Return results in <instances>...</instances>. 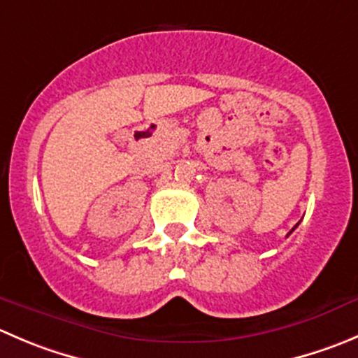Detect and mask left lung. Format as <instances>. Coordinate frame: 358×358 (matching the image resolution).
I'll use <instances>...</instances> for the list:
<instances>
[{"mask_svg":"<svg viewBox=\"0 0 358 358\" xmlns=\"http://www.w3.org/2000/svg\"><path fill=\"white\" fill-rule=\"evenodd\" d=\"M296 227H297V225H296ZM292 231H294V229H292Z\"/></svg>","mask_w":358,"mask_h":358,"instance_id":"1","label":"left lung"}]
</instances>
